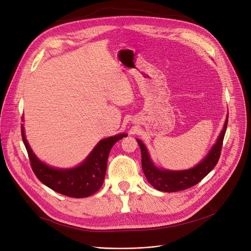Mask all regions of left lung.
<instances>
[{"mask_svg": "<svg viewBox=\"0 0 251 251\" xmlns=\"http://www.w3.org/2000/svg\"><path fill=\"white\" fill-rule=\"evenodd\" d=\"M227 122H228V114L226 116L223 129L208 154L197 165L186 170H168L158 168L153 163L146 146L141 140L136 139L141 149L142 169L149 183L155 189L163 192H177L190 188L199 183L215 167L219 160Z\"/></svg>", "mask_w": 251, "mask_h": 251, "instance_id": "1", "label": "left lung"}]
</instances>
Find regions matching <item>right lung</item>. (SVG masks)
I'll use <instances>...</instances> for the list:
<instances>
[{
    "label": "right lung",
    "mask_w": 251,
    "mask_h": 251,
    "mask_svg": "<svg viewBox=\"0 0 251 251\" xmlns=\"http://www.w3.org/2000/svg\"><path fill=\"white\" fill-rule=\"evenodd\" d=\"M21 128L22 138L37 178L52 190L74 198L88 197L101 188L110 150L118 140L127 136V134L122 133L100 140L82 163L73 168L64 169L52 167L42 162L30 147L23 124Z\"/></svg>",
    "instance_id": "obj_1"
}]
</instances>
